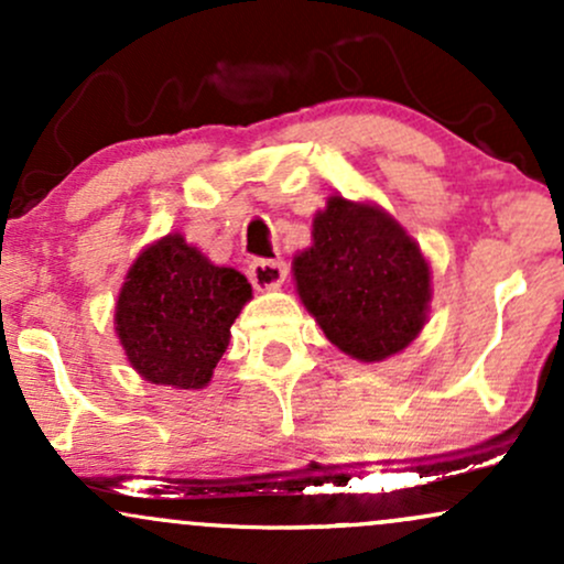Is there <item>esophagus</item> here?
<instances>
[{
	"label": "esophagus",
	"instance_id": "34e87169",
	"mask_svg": "<svg viewBox=\"0 0 564 564\" xmlns=\"http://www.w3.org/2000/svg\"><path fill=\"white\" fill-rule=\"evenodd\" d=\"M249 281L254 283V289H278L286 281V262L281 260H254L249 264Z\"/></svg>",
	"mask_w": 564,
	"mask_h": 564
}]
</instances>
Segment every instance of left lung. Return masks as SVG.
Masks as SVG:
<instances>
[{
	"label": "left lung",
	"instance_id": "1",
	"mask_svg": "<svg viewBox=\"0 0 564 564\" xmlns=\"http://www.w3.org/2000/svg\"><path fill=\"white\" fill-rule=\"evenodd\" d=\"M294 281L328 341L364 364L400 352L424 328L430 262L384 209L332 196L313 219V246Z\"/></svg>",
	"mask_w": 564,
	"mask_h": 564
}]
</instances>
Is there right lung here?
<instances>
[{
    "instance_id": "right-lung-1",
    "label": "right lung",
    "mask_w": 564,
    "mask_h": 564,
    "mask_svg": "<svg viewBox=\"0 0 564 564\" xmlns=\"http://www.w3.org/2000/svg\"><path fill=\"white\" fill-rule=\"evenodd\" d=\"M249 300L251 283L238 270L217 268L170 232L129 268L116 302V334L145 381L204 390Z\"/></svg>"
}]
</instances>
